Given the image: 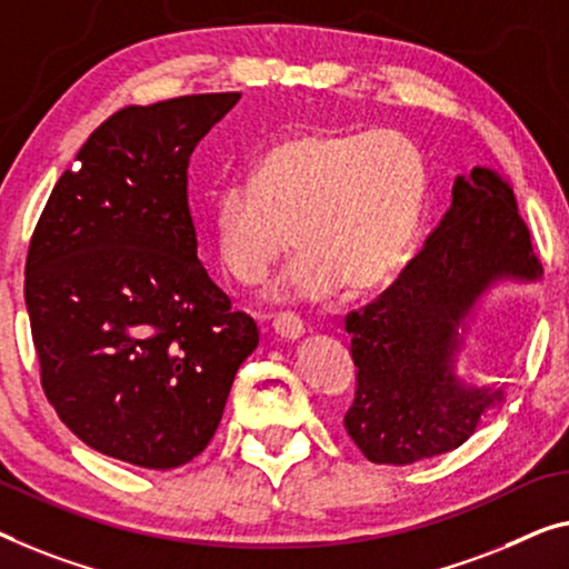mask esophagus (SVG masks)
<instances>
[{"mask_svg":"<svg viewBox=\"0 0 569 569\" xmlns=\"http://www.w3.org/2000/svg\"><path fill=\"white\" fill-rule=\"evenodd\" d=\"M273 329H276L278 337L296 339V337L303 335V321L296 317V313L283 311V313H278V317L273 319Z\"/></svg>","mask_w":569,"mask_h":569,"instance_id":"esophagus-1","label":"esophagus"}]
</instances>
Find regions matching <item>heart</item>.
Here are the masks:
<instances>
[{"label": "heart", "instance_id": "1", "mask_svg": "<svg viewBox=\"0 0 569 569\" xmlns=\"http://www.w3.org/2000/svg\"><path fill=\"white\" fill-rule=\"evenodd\" d=\"M427 166L398 130L288 134L234 178L214 203L217 248L237 281L260 283L293 248L303 250L278 296L319 301L339 286L366 293L401 268L419 232Z\"/></svg>", "mask_w": 569, "mask_h": 569}]
</instances>
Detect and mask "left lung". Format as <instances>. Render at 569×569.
I'll use <instances>...</instances> for the list:
<instances>
[{
	"instance_id": "8db88e82",
	"label": "left lung",
	"mask_w": 569,
	"mask_h": 569,
	"mask_svg": "<svg viewBox=\"0 0 569 569\" xmlns=\"http://www.w3.org/2000/svg\"><path fill=\"white\" fill-rule=\"evenodd\" d=\"M541 262L513 191L488 168L457 178L452 207L376 301L345 317L358 368L345 429L376 465H411L470 439L503 391L449 370L460 321L498 278L537 281Z\"/></svg>"
}]
</instances>
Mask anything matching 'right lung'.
I'll return each mask as SVG.
<instances>
[{"label": "right lung", "instance_id": "right-lung-1", "mask_svg": "<svg viewBox=\"0 0 569 569\" xmlns=\"http://www.w3.org/2000/svg\"><path fill=\"white\" fill-rule=\"evenodd\" d=\"M240 91L130 104L58 178L30 237L24 303L58 417L114 460L191 462L258 327L197 256L189 160Z\"/></svg>", "mask_w": 569, "mask_h": 569}]
</instances>
